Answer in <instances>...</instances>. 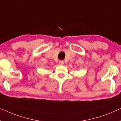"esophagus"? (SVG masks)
Wrapping results in <instances>:
<instances>
[{"mask_svg":"<svg viewBox=\"0 0 121 121\" xmlns=\"http://www.w3.org/2000/svg\"><path fill=\"white\" fill-rule=\"evenodd\" d=\"M59 64H61V65H63L64 64V61H63V60L59 61Z\"/></svg>","mask_w":121,"mask_h":121,"instance_id":"esophagus-1","label":"esophagus"}]
</instances>
